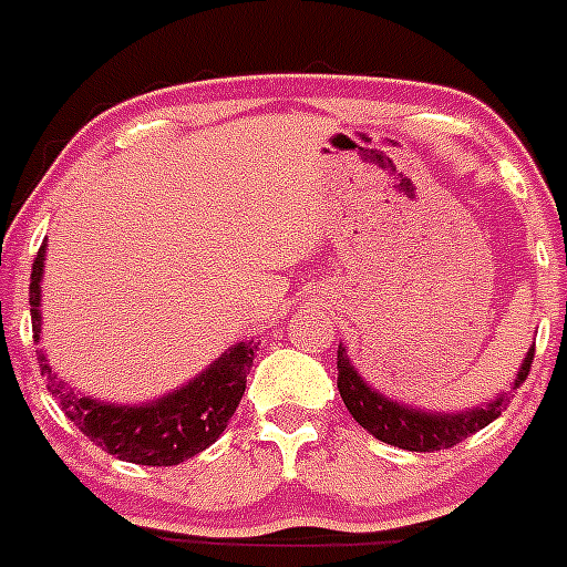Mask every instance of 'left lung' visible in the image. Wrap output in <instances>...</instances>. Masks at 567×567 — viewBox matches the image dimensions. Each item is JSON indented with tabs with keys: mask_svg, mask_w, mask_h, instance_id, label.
I'll list each match as a JSON object with an SVG mask.
<instances>
[{
	"mask_svg": "<svg viewBox=\"0 0 567 567\" xmlns=\"http://www.w3.org/2000/svg\"><path fill=\"white\" fill-rule=\"evenodd\" d=\"M530 363H534V346L525 352L523 365L508 392H499L485 405H474L465 412H432V409H417V405L385 398L383 392L372 389L352 365L346 346H338V392L349 414L383 443L398 445L405 452H440V449L463 443L465 437L494 423L511 403L519 383L528 378Z\"/></svg>",
	"mask_w": 567,
	"mask_h": 567,
	"instance_id": "1",
	"label": "left lung"
}]
</instances>
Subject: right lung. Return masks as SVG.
<instances>
[{
    "label": "right lung",
    "instance_id": "1",
    "mask_svg": "<svg viewBox=\"0 0 567 567\" xmlns=\"http://www.w3.org/2000/svg\"><path fill=\"white\" fill-rule=\"evenodd\" d=\"M44 249L48 240L39 247L30 272V320H33L37 343L42 334L39 307H42ZM255 352L258 346L252 340H240L189 383L150 403H107L76 392L68 380L53 372L42 349L37 354L50 394L59 400L62 412L76 423L79 432L87 434L102 452L135 465H178L221 437L244 398Z\"/></svg>",
    "mask_w": 567,
    "mask_h": 567
}]
</instances>
